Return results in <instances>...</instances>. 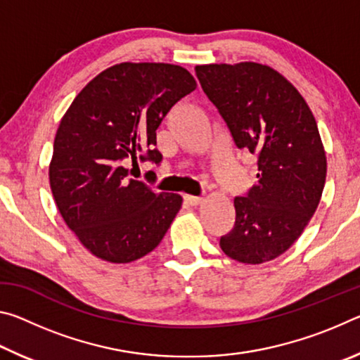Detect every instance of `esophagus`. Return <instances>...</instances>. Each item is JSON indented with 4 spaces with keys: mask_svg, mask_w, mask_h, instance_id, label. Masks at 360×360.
I'll return each mask as SVG.
<instances>
[{
    "mask_svg": "<svg viewBox=\"0 0 360 360\" xmlns=\"http://www.w3.org/2000/svg\"><path fill=\"white\" fill-rule=\"evenodd\" d=\"M186 203H188L191 206H197L203 202L202 197H195V195H184Z\"/></svg>",
    "mask_w": 360,
    "mask_h": 360,
    "instance_id": "obj_1",
    "label": "esophagus"
}]
</instances>
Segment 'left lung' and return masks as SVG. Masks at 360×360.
Returning <instances> with one entry per match:
<instances>
[{
    "label": "left lung",
    "mask_w": 360,
    "mask_h": 360,
    "mask_svg": "<svg viewBox=\"0 0 360 360\" xmlns=\"http://www.w3.org/2000/svg\"><path fill=\"white\" fill-rule=\"evenodd\" d=\"M195 72L236 148L257 157V184L235 197V225L219 245L243 264L276 259L302 235L326 184V152L314 115L270 66L200 65Z\"/></svg>",
    "instance_id": "obj_1"
}]
</instances>
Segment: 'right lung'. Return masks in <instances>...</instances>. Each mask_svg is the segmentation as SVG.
I'll use <instances>...</instances> for the list:
<instances>
[{
	"label": "right lung",
	"instance_id": "right-lung-1",
	"mask_svg": "<svg viewBox=\"0 0 360 360\" xmlns=\"http://www.w3.org/2000/svg\"><path fill=\"white\" fill-rule=\"evenodd\" d=\"M195 87L178 65L120 63L85 85L63 115L49 167L52 195L66 225L98 259H141L172 225L181 195L130 179L125 165L162 162L155 131Z\"/></svg>",
	"mask_w": 360,
	"mask_h": 360
}]
</instances>
